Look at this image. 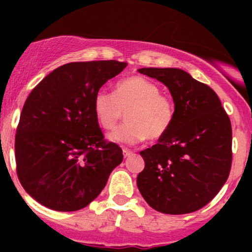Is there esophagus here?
<instances>
[{
  "label": "esophagus",
  "instance_id": "34e87169",
  "mask_svg": "<svg viewBox=\"0 0 252 252\" xmlns=\"http://www.w3.org/2000/svg\"><path fill=\"white\" fill-rule=\"evenodd\" d=\"M134 152L131 151V150H129V149H126V147H124L123 149V155H124V157H129V156H131V155H133Z\"/></svg>",
  "mask_w": 252,
  "mask_h": 252
}]
</instances>
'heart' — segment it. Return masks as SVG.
Here are the masks:
<instances>
[{
  "label": "heart",
  "mask_w": 252,
  "mask_h": 252,
  "mask_svg": "<svg viewBox=\"0 0 252 252\" xmlns=\"http://www.w3.org/2000/svg\"><path fill=\"white\" fill-rule=\"evenodd\" d=\"M93 108L98 124L106 130H112L126 112L128 122L110 135L111 140L126 145L163 138L175 118L173 100L161 94L154 81L139 75L117 81L113 94L97 91Z\"/></svg>",
  "instance_id": "heart-1"
}]
</instances>
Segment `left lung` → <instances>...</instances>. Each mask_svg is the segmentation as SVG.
<instances>
[{
	"label": "left lung",
	"instance_id": "1",
	"mask_svg": "<svg viewBox=\"0 0 252 252\" xmlns=\"http://www.w3.org/2000/svg\"><path fill=\"white\" fill-rule=\"evenodd\" d=\"M169 89L173 126L140 152L145 168L136 179L146 202L168 215L195 212L220 190L232 168V124L217 94L178 68H141Z\"/></svg>",
	"mask_w": 252,
	"mask_h": 252
}]
</instances>
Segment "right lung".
Here are the masks:
<instances>
[{
  "label": "right lung",
  "instance_id": "obj_1",
  "mask_svg": "<svg viewBox=\"0 0 252 252\" xmlns=\"http://www.w3.org/2000/svg\"><path fill=\"white\" fill-rule=\"evenodd\" d=\"M126 65L114 60L67 63L28 96L14 149L18 179L37 202L62 212L81 210L122 163L123 151L103 136L93 100Z\"/></svg>",
  "mask_w": 252,
  "mask_h": 252
}]
</instances>
